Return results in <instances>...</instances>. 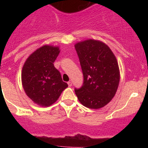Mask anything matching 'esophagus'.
<instances>
[{
    "mask_svg": "<svg viewBox=\"0 0 148 148\" xmlns=\"http://www.w3.org/2000/svg\"><path fill=\"white\" fill-rule=\"evenodd\" d=\"M67 84H68V86H69V87H71L72 84H72V82H67Z\"/></svg>",
    "mask_w": 148,
    "mask_h": 148,
    "instance_id": "obj_1",
    "label": "esophagus"
}]
</instances>
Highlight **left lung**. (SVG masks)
I'll list each match as a JSON object with an SVG mask.
<instances>
[{"mask_svg": "<svg viewBox=\"0 0 148 148\" xmlns=\"http://www.w3.org/2000/svg\"><path fill=\"white\" fill-rule=\"evenodd\" d=\"M84 82L75 88L78 100L86 108L99 109L114 97L119 83V69L111 49L104 43L87 40L75 45Z\"/></svg>", "mask_w": 148, "mask_h": 148, "instance_id": "1", "label": "left lung"}]
</instances>
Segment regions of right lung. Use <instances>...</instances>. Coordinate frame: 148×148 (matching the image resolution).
<instances>
[{"label": "right lung", "mask_w": 148, "mask_h": 148, "mask_svg": "<svg viewBox=\"0 0 148 148\" xmlns=\"http://www.w3.org/2000/svg\"><path fill=\"white\" fill-rule=\"evenodd\" d=\"M59 49L46 45L29 56L22 69V84L26 94L40 106L53 104L68 87L53 63Z\"/></svg>", "instance_id": "1"}]
</instances>
